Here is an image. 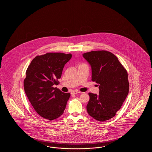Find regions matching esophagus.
Returning <instances> with one entry per match:
<instances>
[{
  "label": "esophagus",
  "instance_id": "34e87169",
  "mask_svg": "<svg viewBox=\"0 0 152 152\" xmlns=\"http://www.w3.org/2000/svg\"><path fill=\"white\" fill-rule=\"evenodd\" d=\"M80 93V92L79 91H72V92H71V94H79Z\"/></svg>",
  "mask_w": 152,
  "mask_h": 152
}]
</instances>
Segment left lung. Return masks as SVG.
<instances>
[{"label": "left lung", "mask_w": 152, "mask_h": 152, "mask_svg": "<svg viewBox=\"0 0 152 152\" xmlns=\"http://www.w3.org/2000/svg\"><path fill=\"white\" fill-rule=\"evenodd\" d=\"M92 68V81L99 84V94L89 93L88 114L99 121L113 118L129 93L128 72L117 58L109 51L83 54Z\"/></svg>", "instance_id": "1"}]
</instances>
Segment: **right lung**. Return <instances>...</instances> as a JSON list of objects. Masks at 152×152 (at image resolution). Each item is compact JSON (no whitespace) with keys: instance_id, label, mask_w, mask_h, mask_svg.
<instances>
[{"instance_id":"obj_1","label":"right lung","mask_w":152,"mask_h":152,"mask_svg":"<svg viewBox=\"0 0 152 152\" xmlns=\"http://www.w3.org/2000/svg\"><path fill=\"white\" fill-rule=\"evenodd\" d=\"M71 53L48 52L37 56L31 62L24 80V89L36 112L44 118L53 120L65 110L69 93H64L56 87Z\"/></svg>"}]
</instances>
